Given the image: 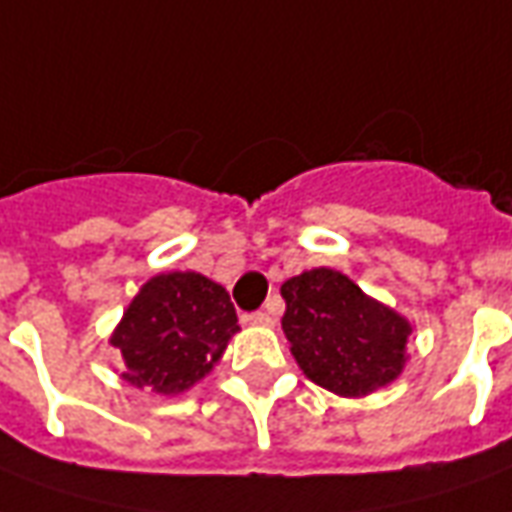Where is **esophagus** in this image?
I'll return each instance as SVG.
<instances>
[{"label": "esophagus", "instance_id": "34e87169", "mask_svg": "<svg viewBox=\"0 0 512 512\" xmlns=\"http://www.w3.org/2000/svg\"><path fill=\"white\" fill-rule=\"evenodd\" d=\"M246 321H249V324H257V327H268L274 318H271V313H268V310H257V313H249V316H246Z\"/></svg>", "mask_w": 512, "mask_h": 512}]
</instances>
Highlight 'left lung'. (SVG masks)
<instances>
[{"label": "left lung", "mask_w": 512, "mask_h": 512, "mask_svg": "<svg viewBox=\"0 0 512 512\" xmlns=\"http://www.w3.org/2000/svg\"><path fill=\"white\" fill-rule=\"evenodd\" d=\"M282 332L307 380L338 396H366L405 368L410 321L341 271L310 268L282 282Z\"/></svg>", "instance_id": "left-lung-1"}]
</instances>
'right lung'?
Masks as SVG:
<instances>
[{
    "label": "right lung",
    "instance_id": "right-lung-1",
    "mask_svg": "<svg viewBox=\"0 0 512 512\" xmlns=\"http://www.w3.org/2000/svg\"><path fill=\"white\" fill-rule=\"evenodd\" d=\"M238 327L230 293L196 271L157 274L124 310L110 343L124 357L121 380L174 396L216 366Z\"/></svg>",
    "mask_w": 512,
    "mask_h": 512
}]
</instances>
